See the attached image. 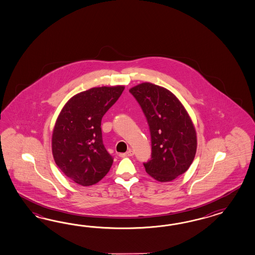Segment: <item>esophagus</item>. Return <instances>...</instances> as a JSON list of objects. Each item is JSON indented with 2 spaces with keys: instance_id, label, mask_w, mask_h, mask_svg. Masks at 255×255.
<instances>
[{
  "instance_id": "1",
  "label": "esophagus",
  "mask_w": 255,
  "mask_h": 255,
  "mask_svg": "<svg viewBox=\"0 0 255 255\" xmlns=\"http://www.w3.org/2000/svg\"><path fill=\"white\" fill-rule=\"evenodd\" d=\"M133 155V151L131 150V149H129L128 151L126 152V153H124V154H120V157H131Z\"/></svg>"
}]
</instances>
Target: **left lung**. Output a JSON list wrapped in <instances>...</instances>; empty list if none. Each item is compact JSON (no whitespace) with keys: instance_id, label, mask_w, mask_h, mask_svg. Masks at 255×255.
Returning <instances> with one entry per match:
<instances>
[{"instance_id":"left-lung-1","label":"left lung","mask_w":255,"mask_h":255,"mask_svg":"<svg viewBox=\"0 0 255 255\" xmlns=\"http://www.w3.org/2000/svg\"><path fill=\"white\" fill-rule=\"evenodd\" d=\"M145 114L151 135V159L145 172L170 182L187 171L197 150V132L187 111L171 91L150 83L130 89Z\"/></svg>"}]
</instances>
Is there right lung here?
Masks as SVG:
<instances>
[{"mask_svg": "<svg viewBox=\"0 0 255 255\" xmlns=\"http://www.w3.org/2000/svg\"><path fill=\"white\" fill-rule=\"evenodd\" d=\"M124 85L95 87L71 97L56 119L52 152L55 164L76 184L90 186L109 172L113 158L102 140L101 121Z\"/></svg>", "mask_w": 255, "mask_h": 255, "instance_id": "obj_1", "label": "right lung"}]
</instances>
